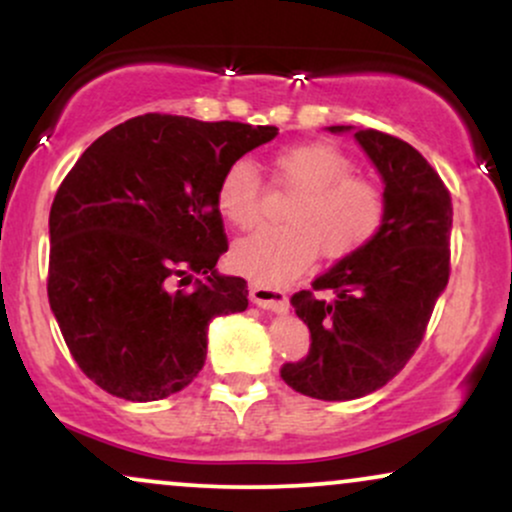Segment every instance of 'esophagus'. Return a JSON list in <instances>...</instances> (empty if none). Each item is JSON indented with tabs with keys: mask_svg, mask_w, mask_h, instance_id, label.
I'll return each mask as SVG.
<instances>
[{
	"mask_svg": "<svg viewBox=\"0 0 512 512\" xmlns=\"http://www.w3.org/2000/svg\"><path fill=\"white\" fill-rule=\"evenodd\" d=\"M250 301L255 303L257 308L274 310V313H284L286 310V296L279 289H272V286L252 284L250 286Z\"/></svg>",
	"mask_w": 512,
	"mask_h": 512,
	"instance_id": "obj_1",
	"label": "esophagus"
}]
</instances>
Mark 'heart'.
<instances>
[{"mask_svg":"<svg viewBox=\"0 0 512 512\" xmlns=\"http://www.w3.org/2000/svg\"><path fill=\"white\" fill-rule=\"evenodd\" d=\"M276 185L296 195L286 226L260 228L231 248V267L257 284H284L301 274L317 252L327 260L354 255L383 228L387 202L373 180L354 175V161L332 144L286 146L272 158ZM262 178L250 158L221 173L216 209L236 228L260 219Z\"/></svg>","mask_w":512,"mask_h":512,"instance_id":"obj_1","label":"heart"}]
</instances>
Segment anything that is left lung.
I'll return each mask as SVG.
<instances>
[{"label":"left lung","mask_w":512,"mask_h":512,"mask_svg":"<svg viewBox=\"0 0 512 512\" xmlns=\"http://www.w3.org/2000/svg\"><path fill=\"white\" fill-rule=\"evenodd\" d=\"M351 132L383 178L387 202L378 236L342 257L291 296L310 330L308 356L281 366V378L301 395L346 402L390 383L419 349L433 305L448 286L452 202L443 180L414 146L378 129Z\"/></svg>","instance_id":"1"}]
</instances>
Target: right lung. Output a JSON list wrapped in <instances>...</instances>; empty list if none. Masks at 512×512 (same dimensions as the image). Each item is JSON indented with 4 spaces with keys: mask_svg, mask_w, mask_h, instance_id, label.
<instances>
[{
    "mask_svg": "<svg viewBox=\"0 0 512 512\" xmlns=\"http://www.w3.org/2000/svg\"><path fill=\"white\" fill-rule=\"evenodd\" d=\"M276 127L139 115L98 137L50 209L48 298L74 361L127 402L180 392L207 361L209 322L248 308L216 185Z\"/></svg>",
    "mask_w": 512,
    "mask_h": 512,
    "instance_id": "1",
    "label": "right lung"
}]
</instances>
